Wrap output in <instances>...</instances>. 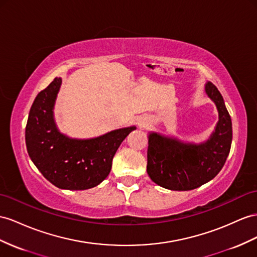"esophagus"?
Listing matches in <instances>:
<instances>
[{"label": "esophagus", "mask_w": 257, "mask_h": 257, "mask_svg": "<svg viewBox=\"0 0 257 257\" xmlns=\"http://www.w3.org/2000/svg\"><path fill=\"white\" fill-rule=\"evenodd\" d=\"M147 123H148V119H147V118H140V119L138 120V124H139L140 127L146 126Z\"/></svg>", "instance_id": "esophagus-1"}]
</instances>
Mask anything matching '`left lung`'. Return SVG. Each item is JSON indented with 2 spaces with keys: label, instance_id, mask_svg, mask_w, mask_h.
Segmentation results:
<instances>
[{
  "label": "left lung",
  "instance_id": "left-lung-1",
  "mask_svg": "<svg viewBox=\"0 0 257 257\" xmlns=\"http://www.w3.org/2000/svg\"><path fill=\"white\" fill-rule=\"evenodd\" d=\"M205 92L218 110V122L208 140L185 143L150 133L147 172L156 185L174 191L193 190L212 180L225 165L232 141L231 118L212 82H206Z\"/></svg>",
  "mask_w": 257,
  "mask_h": 257
}]
</instances>
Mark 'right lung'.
Masks as SVG:
<instances>
[{
	"mask_svg": "<svg viewBox=\"0 0 257 257\" xmlns=\"http://www.w3.org/2000/svg\"><path fill=\"white\" fill-rule=\"evenodd\" d=\"M61 84L62 79L55 78L35 98L26 126V147L31 161L52 185L65 190H87L108 176L116 151L136 127L85 140L63 135L53 113Z\"/></svg>",
	"mask_w": 257,
	"mask_h": 257,
	"instance_id": "right-lung-1",
	"label": "right lung"
}]
</instances>
